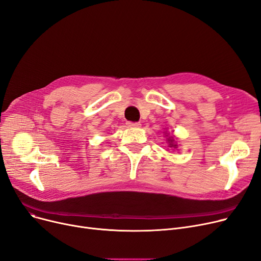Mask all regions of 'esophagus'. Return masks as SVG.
Here are the masks:
<instances>
[{
    "label": "esophagus",
    "mask_w": 261,
    "mask_h": 261,
    "mask_svg": "<svg viewBox=\"0 0 261 261\" xmlns=\"http://www.w3.org/2000/svg\"><path fill=\"white\" fill-rule=\"evenodd\" d=\"M127 126L131 127V128H138L141 127L140 122H133V121H127Z\"/></svg>",
    "instance_id": "1"
}]
</instances>
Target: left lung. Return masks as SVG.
Here are the masks:
<instances>
[{
  "mask_svg": "<svg viewBox=\"0 0 261 261\" xmlns=\"http://www.w3.org/2000/svg\"><path fill=\"white\" fill-rule=\"evenodd\" d=\"M168 143H169V146H170V147L176 148V146H177V145L174 143V139L172 138V136H170V138L168 139Z\"/></svg>",
  "mask_w": 261,
  "mask_h": 261,
  "instance_id": "1",
  "label": "left lung"
}]
</instances>
